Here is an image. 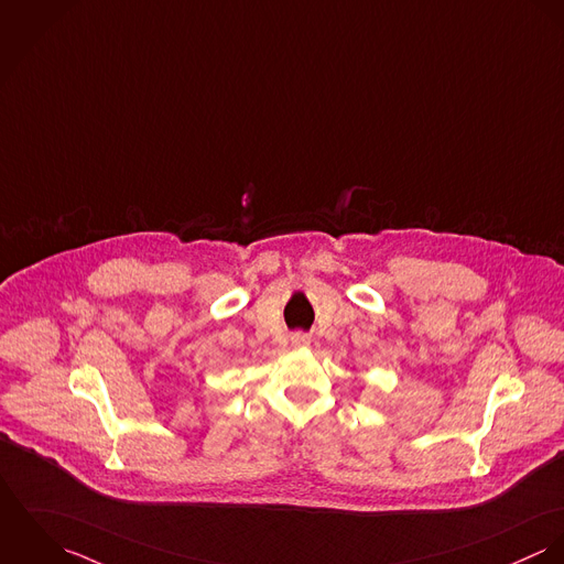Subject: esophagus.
<instances>
[{
    "mask_svg": "<svg viewBox=\"0 0 564 564\" xmlns=\"http://www.w3.org/2000/svg\"><path fill=\"white\" fill-rule=\"evenodd\" d=\"M310 341H312V339H310L307 335H303V333H296V335L292 337V344H294V346H310Z\"/></svg>",
    "mask_w": 564,
    "mask_h": 564,
    "instance_id": "esophagus-1",
    "label": "esophagus"
}]
</instances>
